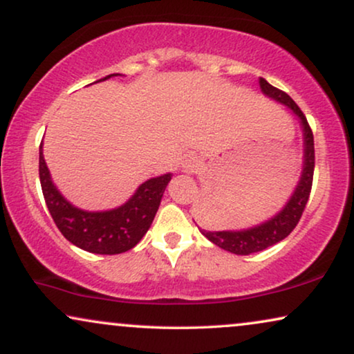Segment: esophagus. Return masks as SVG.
Instances as JSON below:
<instances>
[{
    "label": "esophagus",
    "mask_w": 354,
    "mask_h": 354,
    "mask_svg": "<svg viewBox=\"0 0 354 354\" xmlns=\"http://www.w3.org/2000/svg\"><path fill=\"white\" fill-rule=\"evenodd\" d=\"M199 160H197L196 157H187L185 162L181 163V169L187 174H194L197 173V169H199Z\"/></svg>",
    "instance_id": "obj_1"
}]
</instances>
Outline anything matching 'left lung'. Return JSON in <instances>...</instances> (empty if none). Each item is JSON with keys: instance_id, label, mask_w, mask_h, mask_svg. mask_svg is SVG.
Returning <instances> with one entry per match:
<instances>
[{"instance_id": "left-lung-1", "label": "left lung", "mask_w": 354, "mask_h": 354, "mask_svg": "<svg viewBox=\"0 0 354 354\" xmlns=\"http://www.w3.org/2000/svg\"><path fill=\"white\" fill-rule=\"evenodd\" d=\"M261 88L263 95H267L272 100L281 103V105L288 106L296 116L299 118L301 128H303V139H304V155H303V171H301V178L298 186L293 194H291L290 201L286 202L283 209L279 214L273 215L272 218L267 221H262L261 225L251 226V228L239 230V232H207V230H201L204 236L225 251L238 254V256H249L252 252L263 251V249L273 246V244L280 243L288 234L293 232L295 226L303 215L308 204L310 187H313V176H314V136L310 131L308 120H306L304 113L299 110L293 98L288 93H285L280 88L273 87L268 84L266 79L261 77Z\"/></svg>"}]
</instances>
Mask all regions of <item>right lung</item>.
<instances>
[{
	"mask_svg": "<svg viewBox=\"0 0 354 354\" xmlns=\"http://www.w3.org/2000/svg\"><path fill=\"white\" fill-rule=\"evenodd\" d=\"M113 75L121 74H110L100 81H106ZM39 174L46 207L63 236L84 251L108 256L129 251L144 238L157 214L165 187L173 176L171 173H167L150 178L138 187L126 204L116 209L87 212L66 201L51 181L50 169L44 158V144H40Z\"/></svg>",
	"mask_w": 354,
	"mask_h": 354,
	"instance_id": "obj_1",
	"label": "right lung"
}]
</instances>
